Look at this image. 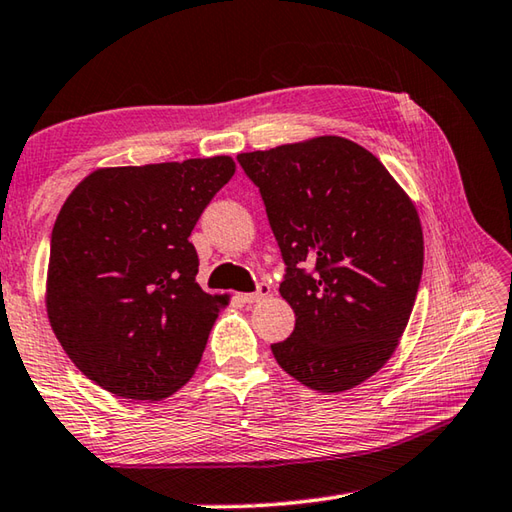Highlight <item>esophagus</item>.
Instances as JSON below:
<instances>
[{
	"label": "esophagus",
	"instance_id": "34e87169",
	"mask_svg": "<svg viewBox=\"0 0 512 512\" xmlns=\"http://www.w3.org/2000/svg\"><path fill=\"white\" fill-rule=\"evenodd\" d=\"M268 295H271V286L262 282V284L257 286L255 293H241L239 300L246 302V304H255V302H259V300H264V297H268Z\"/></svg>",
	"mask_w": 512,
	"mask_h": 512
}]
</instances>
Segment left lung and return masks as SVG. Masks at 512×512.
I'll return each instance as SVG.
<instances>
[{
  "instance_id": "1",
  "label": "left lung",
  "mask_w": 512,
  "mask_h": 512,
  "mask_svg": "<svg viewBox=\"0 0 512 512\" xmlns=\"http://www.w3.org/2000/svg\"><path fill=\"white\" fill-rule=\"evenodd\" d=\"M237 161L262 192L286 262L280 293L295 329L271 345L277 365L322 394L365 383L396 351L421 284L414 201L374 154L342 136Z\"/></svg>"
}]
</instances>
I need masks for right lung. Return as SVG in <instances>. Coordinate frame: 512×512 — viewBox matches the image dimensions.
Wrapping results in <instances>:
<instances>
[{"mask_svg":"<svg viewBox=\"0 0 512 512\" xmlns=\"http://www.w3.org/2000/svg\"><path fill=\"white\" fill-rule=\"evenodd\" d=\"M232 174L230 156L100 167L64 201L46 315L73 365L107 392L161 401L197 371L228 295L197 284L188 237Z\"/></svg>","mask_w":512,"mask_h":512,"instance_id":"1","label":"right lung"}]
</instances>
